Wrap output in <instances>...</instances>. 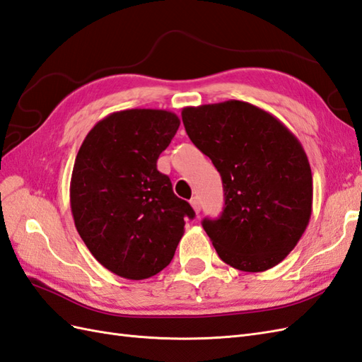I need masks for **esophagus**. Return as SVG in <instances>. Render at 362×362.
I'll return each mask as SVG.
<instances>
[{"instance_id": "esophagus-1", "label": "esophagus", "mask_w": 362, "mask_h": 362, "mask_svg": "<svg viewBox=\"0 0 362 362\" xmlns=\"http://www.w3.org/2000/svg\"><path fill=\"white\" fill-rule=\"evenodd\" d=\"M190 206L193 207V210H195V214H199V211H201V202H199L198 197H193L190 199Z\"/></svg>"}]
</instances>
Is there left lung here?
Returning a JSON list of instances; mask_svg holds the SVG:
<instances>
[{"instance_id":"1","label":"left lung","mask_w":362,"mask_h":362,"mask_svg":"<svg viewBox=\"0 0 362 362\" xmlns=\"http://www.w3.org/2000/svg\"><path fill=\"white\" fill-rule=\"evenodd\" d=\"M181 117L223 178V215L202 221L219 258L243 272L275 267L310 221L313 180L303 144L250 103L184 107Z\"/></svg>"}]
</instances>
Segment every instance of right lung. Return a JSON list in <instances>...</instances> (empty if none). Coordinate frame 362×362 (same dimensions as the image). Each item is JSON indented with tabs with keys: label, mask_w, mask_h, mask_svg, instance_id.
Listing matches in <instances>:
<instances>
[{
	"label": "right lung",
	"mask_w": 362,
	"mask_h": 362,
	"mask_svg": "<svg viewBox=\"0 0 362 362\" xmlns=\"http://www.w3.org/2000/svg\"><path fill=\"white\" fill-rule=\"evenodd\" d=\"M180 118L161 109L113 112L96 122L76 153L70 180L75 227L101 266L146 279L170 264L195 216L156 169Z\"/></svg>",
	"instance_id": "1"
}]
</instances>
